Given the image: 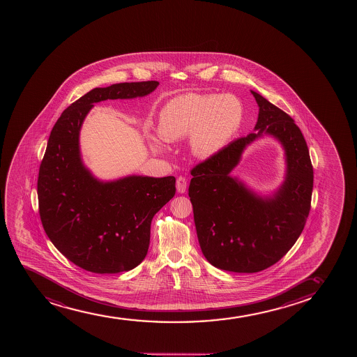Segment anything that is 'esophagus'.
<instances>
[{
	"instance_id": "34e87169",
	"label": "esophagus",
	"mask_w": 357,
	"mask_h": 357,
	"mask_svg": "<svg viewBox=\"0 0 357 357\" xmlns=\"http://www.w3.org/2000/svg\"><path fill=\"white\" fill-rule=\"evenodd\" d=\"M176 189L178 193H185V190H187V180H185V177H177Z\"/></svg>"
}]
</instances>
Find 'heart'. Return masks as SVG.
<instances>
[{"instance_id":"b5f03b06","label":"heart","mask_w":357,"mask_h":357,"mask_svg":"<svg viewBox=\"0 0 357 357\" xmlns=\"http://www.w3.org/2000/svg\"><path fill=\"white\" fill-rule=\"evenodd\" d=\"M244 107L232 94L181 95L170 100L158 115V133L165 142H176L188 137V146L194 156L209 158L222 151L239 131ZM150 145L163 150L158 138L151 137Z\"/></svg>"}]
</instances>
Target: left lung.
<instances>
[{
    "instance_id": "8db88e82",
    "label": "left lung",
    "mask_w": 357,
    "mask_h": 357,
    "mask_svg": "<svg viewBox=\"0 0 357 357\" xmlns=\"http://www.w3.org/2000/svg\"><path fill=\"white\" fill-rule=\"evenodd\" d=\"M259 118L250 135L192 169L189 197L201 251L212 266L234 273H257L282 259L303 232L311 209L313 168L300 128L291 116L251 91ZM271 135L285 151L283 185L259 196L230 172L245 146Z\"/></svg>"
}]
</instances>
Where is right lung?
Here are the masks:
<instances>
[{"label": "right lung", "mask_w": 357, "mask_h": 357, "mask_svg": "<svg viewBox=\"0 0 357 357\" xmlns=\"http://www.w3.org/2000/svg\"><path fill=\"white\" fill-rule=\"evenodd\" d=\"M158 84L95 88L63 112L50 135L38 177L41 222L58 250L84 271L116 274L143 262L152 218L176 192L174 176L98 180L83 163L79 149V131L94 103L143 98Z\"/></svg>", "instance_id": "1"}]
</instances>
